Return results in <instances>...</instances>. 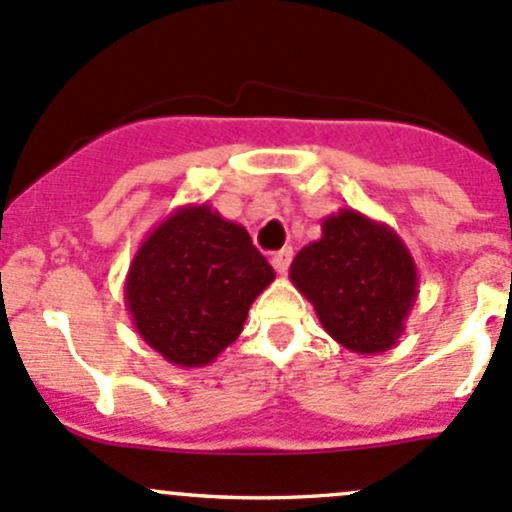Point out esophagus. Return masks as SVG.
Segmentation results:
<instances>
[{
  "mask_svg": "<svg viewBox=\"0 0 512 512\" xmlns=\"http://www.w3.org/2000/svg\"><path fill=\"white\" fill-rule=\"evenodd\" d=\"M289 262H292V247H282L280 252H275V255H272V267H275L280 275H285V272L289 270Z\"/></svg>",
  "mask_w": 512,
  "mask_h": 512,
  "instance_id": "34e87169",
  "label": "esophagus"
}]
</instances>
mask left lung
<instances>
[{
    "mask_svg": "<svg viewBox=\"0 0 512 512\" xmlns=\"http://www.w3.org/2000/svg\"><path fill=\"white\" fill-rule=\"evenodd\" d=\"M289 280L312 302L324 332L364 356L399 344L418 297V270L404 240L352 208L322 220V237L297 252Z\"/></svg>",
    "mask_w": 512,
    "mask_h": 512,
    "instance_id": "1",
    "label": "left lung"
}]
</instances>
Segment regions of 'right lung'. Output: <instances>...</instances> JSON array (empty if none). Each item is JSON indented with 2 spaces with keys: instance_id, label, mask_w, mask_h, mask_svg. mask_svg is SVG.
I'll use <instances>...</instances> for the list:
<instances>
[{
  "instance_id": "right-lung-1",
  "label": "right lung",
  "mask_w": 512,
  "mask_h": 512,
  "mask_svg": "<svg viewBox=\"0 0 512 512\" xmlns=\"http://www.w3.org/2000/svg\"><path fill=\"white\" fill-rule=\"evenodd\" d=\"M275 280L242 225L208 203L180 205L148 232L126 275V309L168 364L208 366L245 327Z\"/></svg>"
}]
</instances>
